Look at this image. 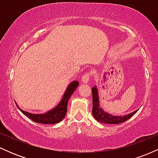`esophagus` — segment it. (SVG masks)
<instances>
[{
  "instance_id": "esophagus-1",
  "label": "esophagus",
  "mask_w": 158,
  "mask_h": 158,
  "mask_svg": "<svg viewBox=\"0 0 158 158\" xmlns=\"http://www.w3.org/2000/svg\"><path fill=\"white\" fill-rule=\"evenodd\" d=\"M90 74L88 73H86L84 75L82 76V77H81V81H82V82L84 83H88V81L90 80Z\"/></svg>"
}]
</instances>
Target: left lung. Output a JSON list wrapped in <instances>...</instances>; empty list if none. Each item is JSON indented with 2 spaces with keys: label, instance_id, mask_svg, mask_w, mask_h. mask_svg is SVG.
Here are the masks:
<instances>
[{
  "label": "left lung",
  "instance_id": "1",
  "mask_svg": "<svg viewBox=\"0 0 158 158\" xmlns=\"http://www.w3.org/2000/svg\"><path fill=\"white\" fill-rule=\"evenodd\" d=\"M92 97H93V108H92V114L94 117L98 122L102 123H106V124H119L123 123L128 120V119L133 117L137 113L138 109L131 112V113L126 114L124 116H115L112 115L108 112L101 108L100 102H99V92H98L97 87L94 86L92 88Z\"/></svg>",
  "mask_w": 158,
  "mask_h": 158
}]
</instances>
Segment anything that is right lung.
Masks as SVG:
<instances>
[{
	"mask_svg": "<svg viewBox=\"0 0 158 158\" xmlns=\"http://www.w3.org/2000/svg\"><path fill=\"white\" fill-rule=\"evenodd\" d=\"M78 86H79V81L77 80L71 81L68 85V88L65 90L64 95H63L59 104L56 107H54L53 108H52L51 110H48V112L44 114H32L25 111V110L21 109L15 101V102L19 109L25 116H27L28 118L32 119L34 122L42 123V124H55V123L61 122L64 118L67 111H68V103L69 99H70L73 92L75 91V90L78 88Z\"/></svg>",
	"mask_w": 158,
	"mask_h": 158,
	"instance_id": "1",
	"label": "right lung"
}]
</instances>
